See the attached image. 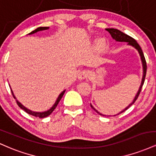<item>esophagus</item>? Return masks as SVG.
Here are the masks:
<instances>
[{
  "instance_id": "1",
  "label": "esophagus",
  "mask_w": 156,
  "mask_h": 156,
  "mask_svg": "<svg viewBox=\"0 0 156 156\" xmlns=\"http://www.w3.org/2000/svg\"><path fill=\"white\" fill-rule=\"evenodd\" d=\"M89 76V71L83 70V71H81V72L79 73V74H78V78L79 80L86 79V78H88Z\"/></svg>"
}]
</instances>
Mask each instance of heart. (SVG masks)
<instances>
[{
  "instance_id": "b5f03b06",
  "label": "heart",
  "mask_w": 156,
  "mask_h": 156,
  "mask_svg": "<svg viewBox=\"0 0 156 156\" xmlns=\"http://www.w3.org/2000/svg\"><path fill=\"white\" fill-rule=\"evenodd\" d=\"M97 45H98V47L99 48H103V39H98V40L97 41Z\"/></svg>"
}]
</instances>
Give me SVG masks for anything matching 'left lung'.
Listing matches in <instances>:
<instances>
[{
  "instance_id": "left-lung-1",
  "label": "left lung",
  "mask_w": 156,
  "mask_h": 156,
  "mask_svg": "<svg viewBox=\"0 0 156 156\" xmlns=\"http://www.w3.org/2000/svg\"><path fill=\"white\" fill-rule=\"evenodd\" d=\"M105 30H106V31H108L109 34H110L111 36H112V37L113 38V39H114L116 42H127V43H128V45L131 46V47L135 48L136 50H137V51L139 52V55H140V57H141V63H142V68H143V76H142V78H141V85H140V87H139V90H138L136 94L135 97H134L133 101H132L131 103H130V104L126 107V108H125L124 109H123V110H122L120 112L118 113V114H115V115H113V116H116V115H118V114H121V113L124 112L125 111H126L127 109L129 108L130 105H133V103H135V101L137 100L138 97H139V94H140L141 89V88H142L143 84H144V79H145L146 72H147V64H146V60H145V58H144V53H143V52H142V50H141V47L139 46V44L137 43V42L135 40V39L132 38V37H130V36L125 34L123 33V32L120 31L119 30L115 29V28H105ZM90 105H91V107H92V108L94 109V110L97 113H98V114H100V115L110 117V115H105V114H101V113H100L98 110H96V109L92 106V105L91 104V103H90Z\"/></svg>"
}]
</instances>
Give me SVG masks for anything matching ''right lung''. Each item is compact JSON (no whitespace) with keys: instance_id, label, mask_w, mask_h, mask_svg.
<instances>
[{"instance_id":"obj_1","label":"right lung","mask_w":156,"mask_h":156,"mask_svg":"<svg viewBox=\"0 0 156 156\" xmlns=\"http://www.w3.org/2000/svg\"><path fill=\"white\" fill-rule=\"evenodd\" d=\"M48 29H49V27H39V28H37V29H35L34 31H31V33L28 34V35H31V34H34L37 33V32H39V31H45V30H48ZM9 87H10V89H11V91H12V95H13L14 98H15V99L16 100V102H17V105H19L20 108L21 109H23V111H25V112H26V113H28V114H31V115H32V116H34V117H39V118H44V117H48V116H49L50 114H51V113L53 112V111H54V109H55V108H56L57 105L58 104V103H59V101H61V99H62V97H63L64 94V92H65V91H66L65 89H64V90L63 91V92L60 93L59 95H58V98H57L56 101H55V103H54V104L53 105V106H52L51 108L48 109V111H45V112H34V111H31V110H30V109L27 108L26 106H24V105H23L22 104V103H20V102L17 100V98H16V97L15 96V94H14L13 91H12V88H11L10 86H9Z\"/></svg>"}]
</instances>
